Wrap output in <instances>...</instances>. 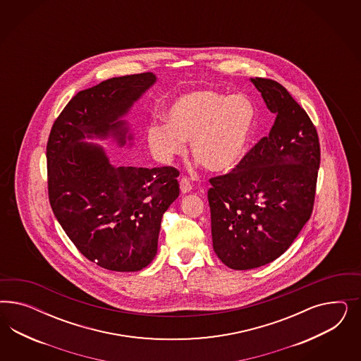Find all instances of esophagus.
<instances>
[{"mask_svg":"<svg viewBox=\"0 0 361 361\" xmlns=\"http://www.w3.org/2000/svg\"><path fill=\"white\" fill-rule=\"evenodd\" d=\"M180 190H181V193H189L192 190V184L186 177H183L180 180Z\"/></svg>","mask_w":361,"mask_h":361,"instance_id":"obj_1","label":"esophagus"}]
</instances>
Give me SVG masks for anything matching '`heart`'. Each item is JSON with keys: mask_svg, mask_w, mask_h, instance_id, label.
Returning a JSON list of instances; mask_svg holds the SVG:
<instances>
[{"mask_svg": "<svg viewBox=\"0 0 361 361\" xmlns=\"http://www.w3.org/2000/svg\"><path fill=\"white\" fill-rule=\"evenodd\" d=\"M168 123L147 130V142L154 159L172 164L190 153L213 173L234 169L245 159L257 121V109L243 94L226 95L217 90H197L181 95L166 112Z\"/></svg>", "mask_w": 361, "mask_h": 361, "instance_id": "obj_1", "label": "heart"}]
</instances>
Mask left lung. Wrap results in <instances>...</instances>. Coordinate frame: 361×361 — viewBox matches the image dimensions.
<instances>
[{"mask_svg": "<svg viewBox=\"0 0 361 361\" xmlns=\"http://www.w3.org/2000/svg\"><path fill=\"white\" fill-rule=\"evenodd\" d=\"M250 80L275 115L273 128L208 190L213 249L233 270L261 267L291 246L311 217L320 164L306 111L278 82Z\"/></svg>", "mask_w": 361, "mask_h": 361, "instance_id": "8db88e82", "label": "left lung"}]
</instances>
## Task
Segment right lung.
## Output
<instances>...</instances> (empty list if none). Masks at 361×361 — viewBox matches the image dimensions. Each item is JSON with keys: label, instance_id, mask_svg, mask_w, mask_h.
Returning a JSON list of instances; mask_svg holds the SVG:
<instances>
[{"label": "right lung", "instance_id": "1", "mask_svg": "<svg viewBox=\"0 0 361 361\" xmlns=\"http://www.w3.org/2000/svg\"><path fill=\"white\" fill-rule=\"evenodd\" d=\"M153 73L111 78L79 91L49 136L47 186L55 217L91 262L111 271H139L152 262L165 210L180 195L172 166L115 165L87 140L132 145L124 116L152 87Z\"/></svg>", "mask_w": 361, "mask_h": 361}]
</instances>
